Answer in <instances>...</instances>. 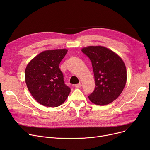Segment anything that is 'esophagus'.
Here are the masks:
<instances>
[{
  "label": "esophagus",
  "mask_w": 150,
  "mask_h": 150,
  "mask_svg": "<svg viewBox=\"0 0 150 150\" xmlns=\"http://www.w3.org/2000/svg\"><path fill=\"white\" fill-rule=\"evenodd\" d=\"M81 87V83H78V84H75V88H80Z\"/></svg>",
  "instance_id": "34e87169"
}]
</instances>
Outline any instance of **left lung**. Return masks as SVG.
Segmentation results:
<instances>
[{"instance_id":"obj_1","label":"left lung","mask_w":150,"mask_h":150,"mask_svg":"<svg viewBox=\"0 0 150 150\" xmlns=\"http://www.w3.org/2000/svg\"><path fill=\"white\" fill-rule=\"evenodd\" d=\"M81 51L91 60L95 89L88 96L93 103L103 106L116 100L127 82V69L122 58L102 46H89Z\"/></svg>"}]
</instances>
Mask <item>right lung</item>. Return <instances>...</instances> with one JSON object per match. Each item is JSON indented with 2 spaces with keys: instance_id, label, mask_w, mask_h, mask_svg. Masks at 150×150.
<instances>
[{
  "instance_id": "1",
  "label": "right lung",
  "mask_w": 150,
  "mask_h": 150,
  "mask_svg": "<svg viewBox=\"0 0 150 150\" xmlns=\"http://www.w3.org/2000/svg\"><path fill=\"white\" fill-rule=\"evenodd\" d=\"M66 49L46 50L31 59L25 72V83L33 98L41 105L57 107L67 99L70 89L66 85L59 63Z\"/></svg>"
}]
</instances>
